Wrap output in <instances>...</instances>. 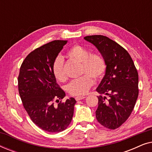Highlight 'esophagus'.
<instances>
[{
    "mask_svg": "<svg viewBox=\"0 0 152 152\" xmlns=\"http://www.w3.org/2000/svg\"><path fill=\"white\" fill-rule=\"evenodd\" d=\"M85 97H84V96H77V97H75V99L77 101H79V100H81V99H84Z\"/></svg>",
    "mask_w": 152,
    "mask_h": 152,
    "instance_id": "34e87169",
    "label": "esophagus"
}]
</instances>
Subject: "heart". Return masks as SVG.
<instances>
[{
  "instance_id": "1",
  "label": "heart",
  "mask_w": 152,
  "mask_h": 152,
  "mask_svg": "<svg viewBox=\"0 0 152 152\" xmlns=\"http://www.w3.org/2000/svg\"><path fill=\"white\" fill-rule=\"evenodd\" d=\"M67 56L81 63L80 78L71 81L67 86L66 91L73 96H81L88 93L93 84V79L99 80L103 77L107 70V63L102 56L97 53H91L86 48L80 45H75L68 50ZM53 73L59 82H64L66 75L64 68V60L58 56L54 59L52 66Z\"/></svg>"
}]
</instances>
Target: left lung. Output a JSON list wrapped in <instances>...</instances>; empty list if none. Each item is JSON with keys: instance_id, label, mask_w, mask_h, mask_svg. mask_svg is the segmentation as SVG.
<instances>
[{"instance_id": "left-lung-1", "label": "left lung", "mask_w": 152, "mask_h": 152, "mask_svg": "<svg viewBox=\"0 0 152 152\" xmlns=\"http://www.w3.org/2000/svg\"><path fill=\"white\" fill-rule=\"evenodd\" d=\"M98 49L107 63L105 75L96 91L99 94L95 115L106 128L115 129L129 117L138 96V74L129 54L109 37L91 35L84 37Z\"/></svg>"}]
</instances>
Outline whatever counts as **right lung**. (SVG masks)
<instances>
[{"instance_id": "add662e5", "label": "right lung", "mask_w": 152, "mask_h": 152, "mask_svg": "<svg viewBox=\"0 0 152 152\" xmlns=\"http://www.w3.org/2000/svg\"><path fill=\"white\" fill-rule=\"evenodd\" d=\"M67 41L55 40L31 52L20 66L18 87L23 105L32 121L50 133L65 130L72 119L76 100L73 97L55 102L66 93L56 82L52 66Z\"/></svg>"}]
</instances>
